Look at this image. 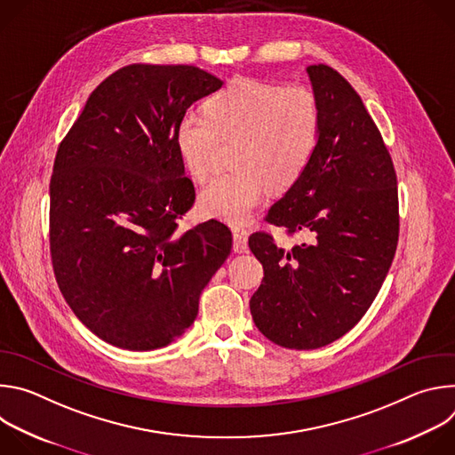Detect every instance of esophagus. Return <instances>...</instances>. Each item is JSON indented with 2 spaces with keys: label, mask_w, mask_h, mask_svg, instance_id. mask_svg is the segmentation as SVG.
Here are the masks:
<instances>
[{
  "label": "esophagus",
  "mask_w": 455,
  "mask_h": 455,
  "mask_svg": "<svg viewBox=\"0 0 455 455\" xmlns=\"http://www.w3.org/2000/svg\"><path fill=\"white\" fill-rule=\"evenodd\" d=\"M248 250V232L244 228H234V251Z\"/></svg>",
  "instance_id": "esophagus-1"
}]
</instances>
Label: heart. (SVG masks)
Listing matches in <instances>:
<instances>
[{
  "label": "heart",
  "mask_w": 455,
  "mask_h": 455,
  "mask_svg": "<svg viewBox=\"0 0 455 455\" xmlns=\"http://www.w3.org/2000/svg\"><path fill=\"white\" fill-rule=\"evenodd\" d=\"M320 104L302 86L239 77L205 102V113L187 111L176 125V144L194 180L216 167L221 142H235V171L218 174L200 194L211 218L244 223L268 188L293 187L309 167L320 137Z\"/></svg>",
  "instance_id": "1"
}]
</instances>
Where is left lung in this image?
<instances>
[{
	"label": "left lung",
	"mask_w": 455,
	"mask_h": 455,
	"mask_svg": "<svg viewBox=\"0 0 455 455\" xmlns=\"http://www.w3.org/2000/svg\"><path fill=\"white\" fill-rule=\"evenodd\" d=\"M307 76L320 104V137L304 176L267 221L302 232L291 250L268 232L248 239L265 277L250 299L255 326L288 349H316L353 330L376 299L398 246L393 158L355 88L328 64Z\"/></svg>",
	"instance_id": "1"
}]
</instances>
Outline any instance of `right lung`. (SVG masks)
I'll return each instance as SVG.
<instances>
[{
    "mask_svg": "<svg viewBox=\"0 0 455 455\" xmlns=\"http://www.w3.org/2000/svg\"><path fill=\"white\" fill-rule=\"evenodd\" d=\"M223 84L188 64H129L104 79L59 144L50 180V255L62 297L104 342L151 351L198 315L227 261L230 230L178 220L196 192L176 125Z\"/></svg>",
    "mask_w": 455,
    "mask_h": 455,
    "instance_id": "add662e5",
    "label": "right lung"
}]
</instances>
